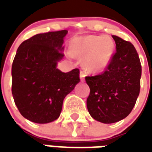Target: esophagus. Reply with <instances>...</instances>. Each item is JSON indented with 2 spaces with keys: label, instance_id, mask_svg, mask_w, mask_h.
<instances>
[{
  "label": "esophagus",
  "instance_id": "1",
  "mask_svg": "<svg viewBox=\"0 0 152 152\" xmlns=\"http://www.w3.org/2000/svg\"><path fill=\"white\" fill-rule=\"evenodd\" d=\"M85 76H86V72L81 71L80 73V80H81V81H84V80H85Z\"/></svg>",
  "mask_w": 152,
  "mask_h": 152
}]
</instances>
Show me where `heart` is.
Returning <instances> with one entry per match:
<instances>
[{
    "instance_id": "b5f03b06",
    "label": "heart",
    "mask_w": 152,
    "mask_h": 152,
    "mask_svg": "<svg viewBox=\"0 0 152 152\" xmlns=\"http://www.w3.org/2000/svg\"><path fill=\"white\" fill-rule=\"evenodd\" d=\"M72 52L83 60V66L89 72L104 70L115 53L114 41L104 36L89 35L73 40Z\"/></svg>"
}]
</instances>
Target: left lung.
<instances>
[{
    "mask_svg": "<svg viewBox=\"0 0 152 152\" xmlns=\"http://www.w3.org/2000/svg\"><path fill=\"white\" fill-rule=\"evenodd\" d=\"M116 51L101 74L86 76L90 93L87 108L94 120L104 124L117 122L129 115L140 92L142 66L134 46L112 36Z\"/></svg>",
    "mask_w": 152,
    "mask_h": 152,
    "instance_id": "obj_1",
    "label": "left lung"
}]
</instances>
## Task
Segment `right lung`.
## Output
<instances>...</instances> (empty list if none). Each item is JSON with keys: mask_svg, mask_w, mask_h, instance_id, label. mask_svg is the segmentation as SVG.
I'll return each mask as SVG.
<instances>
[{"mask_svg": "<svg viewBox=\"0 0 152 152\" xmlns=\"http://www.w3.org/2000/svg\"><path fill=\"white\" fill-rule=\"evenodd\" d=\"M66 30L33 36L19 45L12 64V94L26 119L46 124L59 117L63 99L80 82V71L63 72L57 63L64 56Z\"/></svg>", "mask_w": 152, "mask_h": 152, "instance_id": "right-lung-1", "label": "right lung"}]
</instances>
